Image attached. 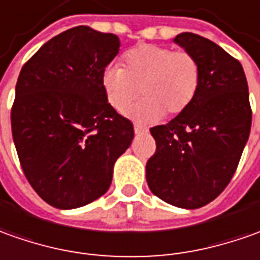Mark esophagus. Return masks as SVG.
Segmentation results:
<instances>
[{"instance_id":"1","label":"esophagus","mask_w":260,"mask_h":260,"mask_svg":"<svg viewBox=\"0 0 260 260\" xmlns=\"http://www.w3.org/2000/svg\"><path fill=\"white\" fill-rule=\"evenodd\" d=\"M134 131H135V134H137V135L146 132V129H145L144 126H141V125H135V126H134Z\"/></svg>"}]
</instances>
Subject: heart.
<instances>
[{
	"instance_id": "obj_1",
	"label": "heart",
	"mask_w": 260,
	"mask_h": 260,
	"mask_svg": "<svg viewBox=\"0 0 260 260\" xmlns=\"http://www.w3.org/2000/svg\"><path fill=\"white\" fill-rule=\"evenodd\" d=\"M201 67L186 51L142 44L122 56V67H109L102 74V89L111 107L123 112L139 91L144 101L128 111L142 122L185 112L197 96Z\"/></svg>"
}]
</instances>
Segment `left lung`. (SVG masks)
<instances>
[{
	"label": "left lung",
	"instance_id": "1",
	"mask_svg": "<svg viewBox=\"0 0 260 260\" xmlns=\"http://www.w3.org/2000/svg\"><path fill=\"white\" fill-rule=\"evenodd\" d=\"M174 42L198 59L201 84L185 112L151 128L156 152L146 162V182L164 202L198 209L232 179L250 134L252 111L238 59L197 34L182 32Z\"/></svg>",
	"mask_w": 260,
	"mask_h": 260
}]
</instances>
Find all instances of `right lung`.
Segmentation results:
<instances>
[{
	"mask_svg": "<svg viewBox=\"0 0 260 260\" xmlns=\"http://www.w3.org/2000/svg\"><path fill=\"white\" fill-rule=\"evenodd\" d=\"M119 47L114 34L74 26L45 42L19 72L14 144L28 182L54 208L75 209L102 197L132 144V122L102 89Z\"/></svg>",
	"mask_w": 260,
	"mask_h": 260,
	"instance_id": "1",
	"label": "right lung"
}]
</instances>
